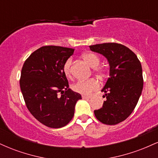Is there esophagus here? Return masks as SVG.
Returning a JSON list of instances; mask_svg holds the SVG:
<instances>
[{"mask_svg":"<svg viewBox=\"0 0 158 158\" xmlns=\"http://www.w3.org/2000/svg\"><path fill=\"white\" fill-rule=\"evenodd\" d=\"M91 98L90 96H86V95H82V99H89Z\"/></svg>","mask_w":158,"mask_h":158,"instance_id":"obj_1","label":"esophagus"}]
</instances>
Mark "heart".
<instances>
[{"label": "heart", "instance_id": "1", "mask_svg": "<svg viewBox=\"0 0 158 158\" xmlns=\"http://www.w3.org/2000/svg\"><path fill=\"white\" fill-rule=\"evenodd\" d=\"M82 59L89 66L94 68V71L100 76H103L104 70L102 68H98V65L100 62V59L97 54L91 52H85L82 55ZM71 64L72 59H68L65 61L64 67H63V72L66 77H70L71 75ZM99 87V84L97 80L94 79H88V80H79L77 81L72 86V89L77 93L83 94V95H88L91 94L94 90H97Z\"/></svg>", "mask_w": 158, "mask_h": 158}]
</instances>
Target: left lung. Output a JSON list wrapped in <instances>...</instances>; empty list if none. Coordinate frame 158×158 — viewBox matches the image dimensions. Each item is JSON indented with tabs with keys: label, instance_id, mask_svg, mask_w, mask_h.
I'll list each match as a JSON object with an SVG mask.
<instances>
[{
	"label": "left lung",
	"instance_id": "8db88e82",
	"mask_svg": "<svg viewBox=\"0 0 158 158\" xmlns=\"http://www.w3.org/2000/svg\"><path fill=\"white\" fill-rule=\"evenodd\" d=\"M89 48L106 57L110 67L109 78L101 90L106 100L100 109L94 110V114L104 124H118L129 117L142 94L140 61L129 48L120 44L104 43Z\"/></svg>",
	"mask_w": 158,
	"mask_h": 158
}]
</instances>
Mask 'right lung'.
Wrapping results in <instances>:
<instances>
[{"label":"right lung","mask_w":158,"mask_h":158,"mask_svg":"<svg viewBox=\"0 0 158 158\" xmlns=\"http://www.w3.org/2000/svg\"><path fill=\"white\" fill-rule=\"evenodd\" d=\"M74 49L58 46L40 48L29 56L21 70L20 87L27 108L44 126L59 128L74 115L79 94L69 88L63 67ZM61 93V97L57 94Z\"/></svg>","instance_id":"obj_1"}]
</instances>
